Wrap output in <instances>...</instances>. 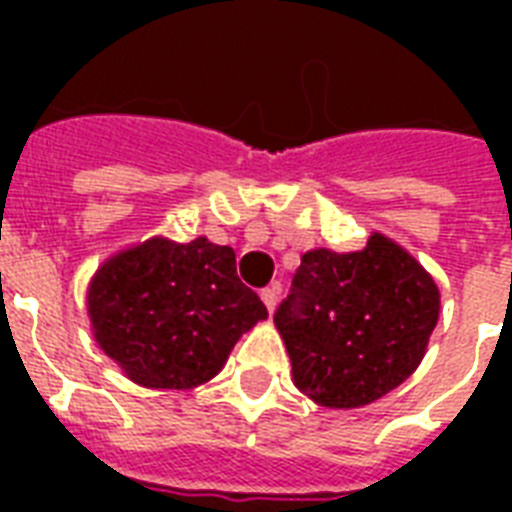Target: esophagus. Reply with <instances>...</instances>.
I'll return each mask as SVG.
<instances>
[{"instance_id": "esophagus-1", "label": "esophagus", "mask_w": 512, "mask_h": 512, "mask_svg": "<svg viewBox=\"0 0 512 512\" xmlns=\"http://www.w3.org/2000/svg\"><path fill=\"white\" fill-rule=\"evenodd\" d=\"M260 300L265 303L268 313L276 311V303H279V284H271V287H265L263 292H260Z\"/></svg>"}]
</instances>
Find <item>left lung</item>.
<instances>
[{
	"label": "left lung",
	"mask_w": 512,
	"mask_h": 512,
	"mask_svg": "<svg viewBox=\"0 0 512 512\" xmlns=\"http://www.w3.org/2000/svg\"><path fill=\"white\" fill-rule=\"evenodd\" d=\"M438 311L433 276L409 249L374 231L353 252L308 249L273 324L295 388L327 409H358L414 374Z\"/></svg>",
	"instance_id": "obj_1"
}]
</instances>
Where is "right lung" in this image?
I'll return each mask as SVG.
<instances>
[{
	"label": "right lung",
	"mask_w": 512,
	"mask_h": 512,
	"mask_svg": "<svg viewBox=\"0 0 512 512\" xmlns=\"http://www.w3.org/2000/svg\"><path fill=\"white\" fill-rule=\"evenodd\" d=\"M100 350L127 380L191 390L220 374L265 305L236 276V252L207 236L180 244L151 236L108 255L87 284Z\"/></svg>",
	"instance_id": "obj_1"
}]
</instances>
